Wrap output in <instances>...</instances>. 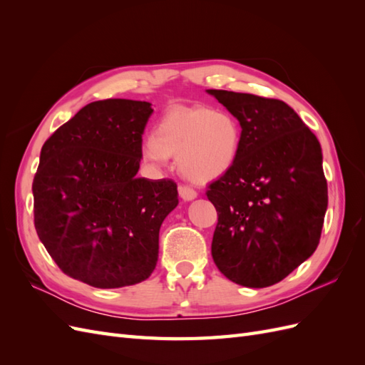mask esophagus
Wrapping results in <instances>:
<instances>
[{"label":"esophagus","instance_id":"obj_1","mask_svg":"<svg viewBox=\"0 0 365 365\" xmlns=\"http://www.w3.org/2000/svg\"><path fill=\"white\" fill-rule=\"evenodd\" d=\"M178 192H180V196L182 197L184 201H192V200H195V197L197 196L196 190L192 189V187H189V185H180L178 187Z\"/></svg>","mask_w":365,"mask_h":365}]
</instances>
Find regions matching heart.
I'll list each match as a JSON object with an SVG mask.
<instances>
[{"label": "heart", "mask_w": 365, "mask_h": 365, "mask_svg": "<svg viewBox=\"0 0 365 365\" xmlns=\"http://www.w3.org/2000/svg\"><path fill=\"white\" fill-rule=\"evenodd\" d=\"M242 145L239 120L225 109L173 106L141 146V157L163 165L178 158V169L193 182L215 181L237 161Z\"/></svg>", "instance_id": "1"}]
</instances>
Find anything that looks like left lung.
I'll return each instance as SVG.
<instances>
[{
    "label": "left lung",
    "mask_w": 365,
    "mask_h": 365,
    "mask_svg": "<svg viewBox=\"0 0 365 365\" xmlns=\"http://www.w3.org/2000/svg\"><path fill=\"white\" fill-rule=\"evenodd\" d=\"M207 93L242 128L236 164L207 190L217 212L212 256L231 282L267 288L311 257L319 244L327 210L322 146L277 98Z\"/></svg>",
    "instance_id": "8db88e82"
}]
</instances>
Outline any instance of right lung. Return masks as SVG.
<instances>
[{"label": "right lung", "mask_w": 365, "mask_h": 365, "mask_svg": "<svg viewBox=\"0 0 365 365\" xmlns=\"http://www.w3.org/2000/svg\"><path fill=\"white\" fill-rule=\"evenodd\" d=\"M152 113L148 102H93L41 150L31 187L36 233L63 274L94 288L146 280L160 227L178 205L175 181L135 176Z\"/></svg>", "instance_id": "obj_1"}]
</instances>
